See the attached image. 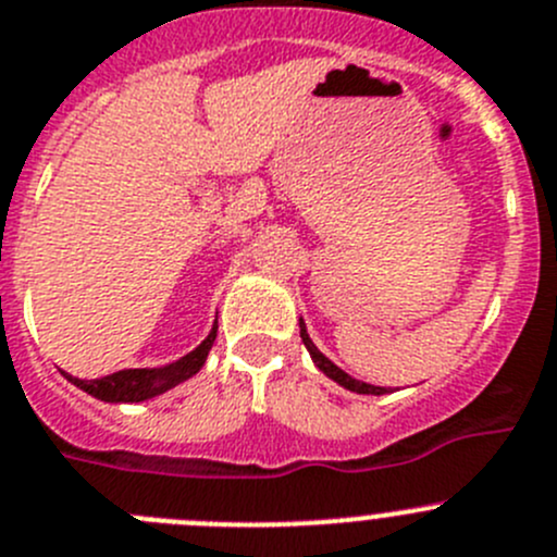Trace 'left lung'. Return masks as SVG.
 I'll list each match as a JSON object with an SVG mask.
<instances>
[{
    "label": "left lung",
    "mask_w": 557,
    "mask_h": 557,
    "mask_svg": "<svg viewBox=\"0 0 557 557\" xmlns=\"http://www.w3.org/2000/svg\"><path fill=\"white\" fill-rule=\"evenodd\" d=\"M300 338H304L306 349H309L311 361L317 363V369H320L322 374H327V377H331L333 383H338V385H342V388H347V391H355V394H374V396L388 394V388H380V385L361 383V380H355V377H349L347 372H342V369H338L333 361H327L325 355H322L320 349L314 347V342H311V338H309V331H306V322L304 320H300Z\"/></svg>",
    "instance_id": "left-lung-1"
}]
</instances>
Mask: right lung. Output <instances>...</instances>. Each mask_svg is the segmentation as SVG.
Segmentation results:
<instances>
[{
    "label": "right lung",
    "instance_id": "right-lung-1",
    "mask_svg": "<svg viewBox=\"0 0 557 557\" xmlns=\"http://www.w3.org/2000/svg\"><path fill=\"white\" fill-rule=\"evenodd\" d=\"M215 331H219V325H213V331L208 333V338H205L199 347L190 349L188 355H183L180 361L161 369H123V372L106 374V377L98 380H78L67 372L62 374H65L76 388L87 391L89 396H95V399L100 401H147L152 399V396L166 394L174 385L185 383V380L194 377V374L205 367L210 347H213L215 342Z\"/></svg>",
    "mask_w": 557,
    "mask_h": 557
}]
</instances>
